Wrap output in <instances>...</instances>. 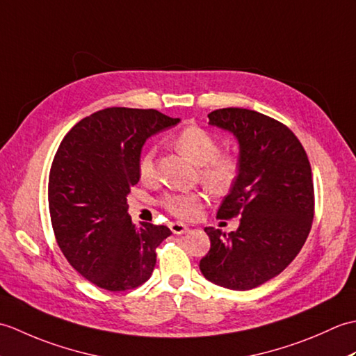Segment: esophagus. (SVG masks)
Listing matches in <instances>:
<instances>
[{"instance_id": "obj_1", "label": "esophagus", "mask_w": 356, "mask_h": 356, "mask_svg": "<svg viewBox=\"0 0 356 356\" xmlns=\"http://www.w3.org/2000/svg\"><path fill=\"white\" fill-rule=\"evenodd\" d=\"M170 229L172 231V234H177V236L179 234H186L190 231V228L184 223H170Z\"/></svg>"}]
</instances>
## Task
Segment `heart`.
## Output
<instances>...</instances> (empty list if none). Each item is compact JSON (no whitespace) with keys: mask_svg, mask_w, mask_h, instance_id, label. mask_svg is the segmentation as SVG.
Returning a JSON list of instances; mask_svg holds the SVG:
<instances>
[{"mask_svg":"<svg viewBox=\"0 0 356 356\" xmlns=\"http://www.w3.org/2000/svg\"><path fill=\"white\" fill-rule=\"evenodd\" d=\"M176 145L195 165H200V177L209 190L226 193L237 182L240 172L237 159L231 154L218 153L220 151L218 140L205 128L197 125L184 128L177 134ZM138 171L143 182H149L154 177V149H147L140 156ZM203 200L205 197L200 193L166 194L162 199V205L174 216L193 218L197 216Z\"/></svg>","mask_w":356,"mask_h":356,"instance_id":"b5f03b06","label":"heart"}]
</instances>
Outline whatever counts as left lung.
<instances>
[{
  "instance_id": "left-lung-1",
  "label": "left lung",
  "mask_w": 356,
  "mask_h": 356,
  "mask_svg": "<svg viewBox=\"0 0 356 356\" xmlns=\"http://www.w3.org/2000/svg\"><path fill=\"white\" fill-rule=\"evenodd\" d=\"M208 118L238 142V179L217 217H240V225L229 234L205 228L211 248L199 268L211 283L249 291L284 270L305 245L314 218L311 163L297 136L259 111L229 107Z\"/></svg>"
}]
</instances>
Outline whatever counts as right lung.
I'll list each match as a JSON object with an SVG mask.
<instances>
[{
    "mask_svg": "<svg viewBox=\"0 0 356 356\" xmlns=\"http://www.w3.org/2000/svg\"><path fill=\"white\" fill-rule=\"evenodd\" d=\"M157 110L111 107L65 134L49 176L51 226L65 259L88 282L111 292L145 283L156 248L171 236L163 225H134L127 195L151 136L177 125Z\"/></svg>",
    "mask_w": 356,
    "mask_h": 356,
    "instance_id": "right-lung-1",
    "label": "right lung"
}]
</instances>
